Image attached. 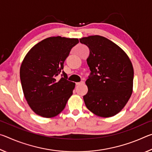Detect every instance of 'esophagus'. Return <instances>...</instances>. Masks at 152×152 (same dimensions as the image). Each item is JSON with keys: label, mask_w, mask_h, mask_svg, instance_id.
I'll return each mask as SVG.
<instances>
[{"label": "esophagus", "mask_w": 152, "mask_h": 152, "mask_svg": "<svg viewBox=\"0 0 152 152\" xmlns=\"http://www.w3.org/2000/svg\"><path fill=\"white\" fill-rule=\"evenodd\" d=\"M84 84V81H81L80 82H76V85H80V84Z\"/></svg>", "instance_id": "1"}]
</instances>
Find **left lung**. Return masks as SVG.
I'll list each match as a JSON object with an SVG mask.
<instances>
[{"mask_svg": "<svg viewBox=\"0 0 152 152\" xmlns=\"http://www.w3.org/2000/svg\"><path fill=\"white\" fill-rule=\"evenodd\" d=\"M80 42L90 50L86 61L91 72L86 81L88 92L83 96L86 107L97 116H115L132 96V61L119 46L102 36L82 37Z\"/></svg>", "mask_w": 152, "mask_h": 152, "instance_id": "1", "label": "left lung"}]
</instances>
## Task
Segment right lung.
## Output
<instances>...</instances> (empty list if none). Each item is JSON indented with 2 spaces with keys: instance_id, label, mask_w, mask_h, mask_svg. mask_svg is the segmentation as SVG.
Masks as SVG:
<instances>
[{
  "instance_id": "1",
  "label": "right lung",
  "mask_w": 152,
  "mask_h": 152,
  "mask_svg": "<svg viewBox=\"0 0 152 152\" xmlns=\"http://www.w3.org/2000/svg\"><path fill=\"white\" fill-rule=\"evenodd\" d=\"M78 42L76 38L50 37L33 46L25 56L20 78L25 99L35 114L51 118L65 108L75 83L67 80L64 63ZM60 72L63 74L59 80Z\"/></svg>"
}]
</instances>
